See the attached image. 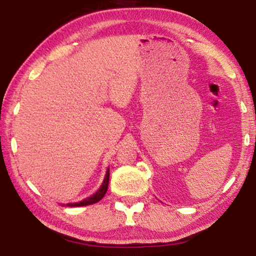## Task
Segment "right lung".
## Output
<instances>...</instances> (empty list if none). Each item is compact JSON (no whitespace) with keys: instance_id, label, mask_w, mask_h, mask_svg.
Returning a JSON list of instances; mask_svg holds the SVG:
<instances>
[{"instance_id":"1","label":"right lung","mask_w":256,"mask_h":256,"mask_svg":"<svg viewBox=\"0 0 256 256\" xmlns=\"http://www.w3.org/2000/svg\"><path fill=\"white\" fill-rule=\"evenodd\" d=\"M108 183H110V170H107L105 180H104L100 188H99L97 192L94 194V196H92L88 198H84V200L81 202L68 203L66 206H89V204H94V203H97L98 201H100L104 196H105L107 188H108Z\"/></svg>"}]
</instances>
